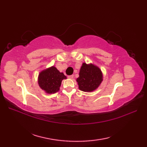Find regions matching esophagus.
Listing matches in <instances>:
<instances>
[{"instance_id":"obj_1","label":"esophagus","mask_w":147,"mask_h":147,"mask_svg":"<svg viewBox=\"0 0 147 147\" xmlns=\"http://www.w3.org/2000/svg\"><path fill=\"white\" fill-rule=\"evenodd\" d=\"M68 78H70V79H72V78H74V75H69Z\"/></svg>"}]
</instances>
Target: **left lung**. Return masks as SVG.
<instances>
[{
    "label": "left lung",
    "instance_id": "left-lung-1",
    "mask_svg": "<svg viewBox=\"0 0 147 147\" xmlns=\"http://www.w3.org/2000/svg\"><path fill=\"white\" fill-rule=\"evenodd\" d=\"M102 81L101 70L93 64L83 63L77 82L78 88L84 92H91L98 88Z\"/></svg>",
    "mask_w": 147,
    "mask_h": 147
}]
</instances>
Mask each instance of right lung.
Instances as JSON below:
<instances>
[{
	"mask_svg": "<svg viewBox=\"0 0 147 147\" xmlns=\"http://www.w3.org/2000/svg\"><path fill=\"white\" fill-rule=\"evenodd\" d=\"M66 78L63 73H61L55 67L53 66L40 73L38 82L43 90L48 94H52L59 90L62 81Z\"/></svg>",
	"mask_w": 147,
	"mask_h": 147,
	"instance_id": "add662e5",
	"label": "right lung"
}]
</instances>
